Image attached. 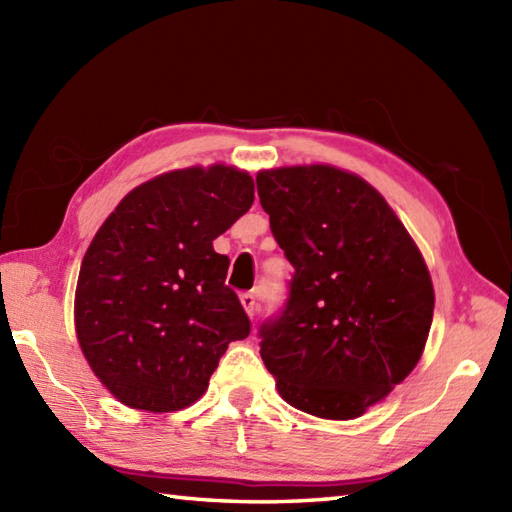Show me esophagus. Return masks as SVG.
<instances>
[{"label":"esophagus","mask_w":512,"mask_h":512,"mask_svg":"<svg viewBox=\"0 0 512 512\" xmlns=\"http://www.w3.org/2000/svg\"><path fill=\"white\" fill-rule=\"evenodd\" d=\"M239 301H242V306H244L248 317L255 319L259 306H257V297L253 295V292H242V295H239Z\"/></svg>","instance_id":"1"}]
</instances>
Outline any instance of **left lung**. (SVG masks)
Listing matches in <instances>:
<instances>
[{"instance_id": "8db88e82", "label": "left lung", "mask_w": 512, "mask_h": 512, "mask_svg": "<svg viewBox=\"0 0 512 512\" xmlns=\"http://www.w3.org/2000/svg\"><path fill=\"white\" fill-rule=\"evenodd\" d=\"M270 231L295 268L259 354L288 405L352 420L420 361L433 284L407 228L372 184L330 165L257 176Z\"/></svg>"}]
</instances>
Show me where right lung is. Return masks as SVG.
Wrapping results in <instances>:
<instances>
[{"label": "right lung", "instance_id": "1", "mask_svg": "<svg viewBox=\"0 0 512 512\" xmlns=\"http://www.w3.org/2000/svg\"><path fill=\"white\" fill-rule=\"evenodd\" d=\"M253 200L246 171L178 169L129 191L94 235L76 284V339L123 405L189 407L228 343L250 334L213 239Z\"/></svg>", "mask_w": 512, "mask_h": 512}]
</instances>
